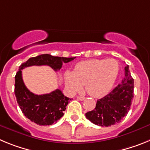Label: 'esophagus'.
Masks as SVG:
<instances>
[{
    "label": "esophagus",
    "instance_id": "34e87169",
    "mask_svg": "<svg viewBox=\"0 0 150 150\" xmlns=\"http://www.w3.org/2000/svg\"><path fill=\"white\" fill-rule=\"evenodd\" d=\"M77 99L79 100H85V97H82V96H77Z\"/></svg>",
    "mask_w": 150,
    "mask_h": 150
}]
</instances>
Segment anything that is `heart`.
<instances>
[{"instance_id": "1", "label": "heart", "mask_w": 150, "mask_h": 150, "mask_svg": "<svg viewBox=\"0 0 150 150\" xmlns=\"http://www.w3.org/2000/svg\"><path fill=\"white\" fill-rule=\"evenodd\" d=\"M120 71L119 62L114 59H91L79 62L73 72L67 71L64 76L65 85L71 93L85 88L95 98L107 95L112 88Z\"/></svg>"}]
</instances>
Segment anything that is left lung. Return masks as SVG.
<instances>
[{"instance_id":"obj_1","label":"left lung","mask_w":150,"mask_h":150,"mask_svg":"<svg viewBox=\"0 0 150 150\" xmlns=\"http://www.w3.org/2000/svg\"><path fill=\"white\" fill-rule=\"evenodd\" d=\"M133 98L134 79L127 65L122 83L108 95L97 100L95 108L86 112V117L99 126L108 127L120 122L129 111Z\"/></svg>"}]
</instances>
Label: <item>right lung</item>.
I'll use <instances>...</instances> for the list:
<instances>
[{
	"instance_id": "right-lung-1",
	"label": "right lung",
	"mask_w": 150,
	"mask_h": 150,
	"mask_svg": "<svg viewBox=\"0 0 150 150\" xmlns=\"http://www.w3.org/2000/svg\"><path fill=\"white\" fill-rule=\"evenodd\" d=\"M75 58H64L43 54L30 58L19 66L15 76V95L22 113L28 120L40 125H51L63 116L64 111L71 99L64 96L60 89H55L45 95H38L32 93L24 83L22 69L34 65H47L55 71H58L62 68L63 63L71 62Z\"/></svg>"
}]
</instances>
